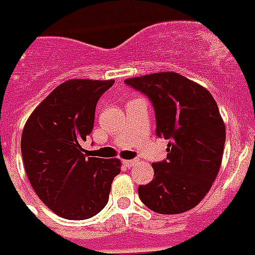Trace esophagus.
Wrapping results in <instances>:
<instances>
[{
    "label": "esophagus",
    "mask_w": 255,
    "mask_h": 255,
    "mask_svg": "<svg viewBox=\"0 0 255 255\" xmlns=\"http://www.w3.org/2000/svg\"><path fill=\"white\" fill-rule=\"evenodd\" d=\"M135 160H124V161H122V164H124V165L126 166V168H130V166H133L135 164Z\"/></svg>",
    "instance_id": "esophagus-1"
}]
</instances>
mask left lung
<instances>
[{"mask_svg":"<svg viewBox=\"0 0 255 255\" xmlns=\"http://www.w3.org/2000/svg\"><path fill=\"white\" fill-rule=\"evenodd\" d=\"M156 112V135L169 139L166 160L152 164L154 177L139 185L141 202L157 214H181L211 188L223 157L226 126L207 89L177 72L129 78Z\"/></svg>","mask_w":255,"mask_h":255,"instance_id":"8db88e82","label":"left lung"}]
</instances>
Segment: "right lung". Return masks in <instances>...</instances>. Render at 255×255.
Returning <instances> with one entry per match:
<instances>
[{
	"label": "right lung",
	"mask_w": 255,
	"mask_h": 255,
	"mask_svg": "<svg viewBox=\"0 0 255 255\" xmlns=\"http://www.w3.org/2000/svg\"><path fill=\"white\" fill-rule=\"evenodd\" d=\"M114 80L71 79L36 107L21 135V153L32 188L56 215L83 221L102 211L118 158L83 154L82 141L93 131L95 106Z\"/></svg>",
	"instance_id": "obj_1"
}]
</instances>
